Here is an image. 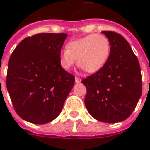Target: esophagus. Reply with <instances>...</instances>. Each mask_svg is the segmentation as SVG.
Returning a JSON list of instances; mask_svg holds the SVG:
<instances>
[{
    "label": "esophagus",
    "instance_id": "34e87169",
    "mask_svg": "<svg viewBox=\"0 0 150 150\" xmlns=\"http://www.w3.org/2000/svg\"><path fill=\"white\" fill-rule=\"evenodd\" d=\"M75 82H76V83H80V82H81V79L79 77H75Z\"/></svg>",
    "mask_w": 150,
    "mask_h": 150
}]
</instances>
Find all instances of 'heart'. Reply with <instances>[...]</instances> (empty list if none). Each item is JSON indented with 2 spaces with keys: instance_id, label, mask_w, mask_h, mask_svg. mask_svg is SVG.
Masks as SVG:
<instances>
[{
  "instance_id": "heart-1",
  "label": "heart",
  "mask_w": 150,
  "mask_h": 150,
  "mask_svg": "<svg viewBox=\"0 0 150 150\" xmlns=\"http://www.w3.org/2000/svg\"><path fill=\"white\" fill-rule=\"evenodd\" d=\"M110 43L103 34H90L71 41L60 54L61 67L69 70L77 60V65L88 73H96L104 66L109 57Z\"/></svg>"
}]
</instances>
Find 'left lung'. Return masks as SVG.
<instances>
[{
	"label": "left lung",
	"instance_id": "left-lung-1",
	"mask_svg": "<svg viewBox=\"0 0 150 150\" xmlns=\"http://www.w3.org/2000/svg\"><path fill=\"white\" fill-rule=\"evenodd\" d=\"M110 43L108 60L100 71L82 81L85 104L97 121L117 123L130 116L142 95L139 62L129 43L115 32H102Z\"/></svg>",
	"mask_w": 150,
	"mask_h": 150
}]
</instances>
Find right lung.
Returning a JSON list of instances; mask_svg holds the SVG:
<instances>
[{"label":"right lung","instance_id":"add662e5","mask_svg":"<svg viewBox=\"0 0 150 150\" xmlns=\"http://www.w3.org/2000/svg\"><path fill=\"white\" fill-rule=\"evenodd\" d=\"M68 34L40 33L21 41L11 54L7 89L23 120L47 124L61 113L75 77L61 66L60 54Z\"/></svg>","mask_w":150,"mask_h":150}]
</instances>
